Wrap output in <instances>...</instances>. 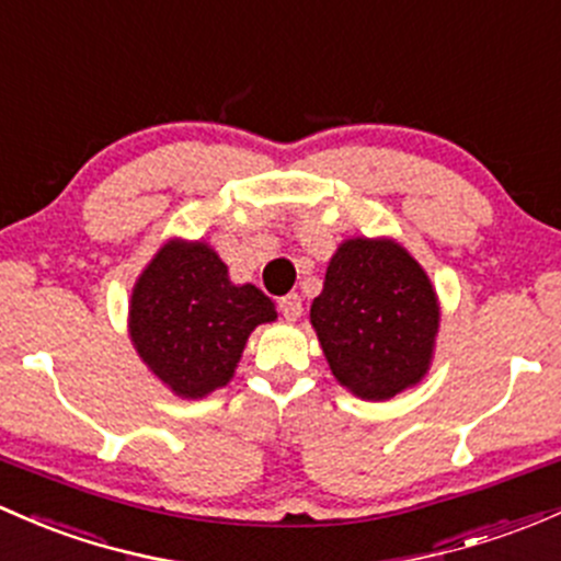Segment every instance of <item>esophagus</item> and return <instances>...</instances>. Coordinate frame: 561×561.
Listing matches in <instances>:
<instances>
[{
  "mask_svg": "<svg viewBox=\"0 0 561 561\" xmlns=\"http://www.w3.org/2000/svg\"><path fill=\"white\" fill-rule=\"evenodd\" d=\"M279 311L285 314V320L296 322L300 314H304V300H300L298 293H290V296L279 298Z\"/></svg>",
  "mask_w": 561,
  "mask_h": 561,
  "instance_id": "esophagus-1",
  "label": "esophagus"
}]
</instances>
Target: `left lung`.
<instances>
[{
    "mask_svg": "<svg viewBox=\"0 0 561 561\" xmlns=\"http://www.w3.org/2000/svg\"><path fill=\"white\" fill-rule=\"evenodd\" d=\"M440 306L424 268L392 239H346L330 257L311 325L341 387L389 400L430 370Z\"/></svg>",
    "mask_w": 561,
    "mask_h": 561,
    "instance_id": "left-lung-1",
    "label": "left lung"
}]
</instances>
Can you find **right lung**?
Masks as SVG:
<instances>
[{"label": "right lung", "instance_id": "right-lung-1", "mask_svg": "<svg viewBox=\"0 0 561 561\" xmlns=\"http://www.w3.org/2000/svg\"><path fill=\"white\" fill-rule=\"evenodd\" d=\"M276 309L255 285H233L204 241L172 239L141 271L128 333L147 368L174 394L204 398L233 379L247 339Z\"/></svg>", "mask_w": 561, "mask_h": 561}]
</instances>
